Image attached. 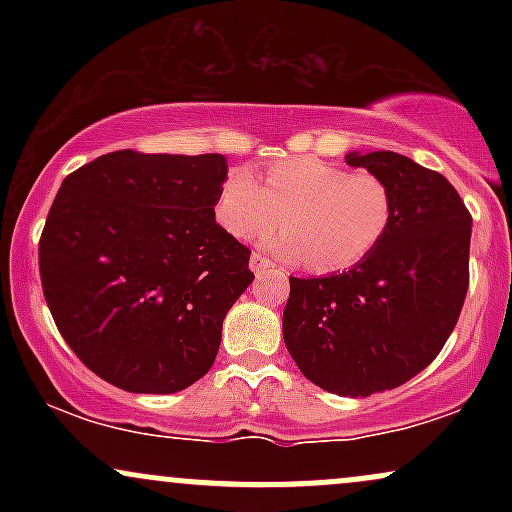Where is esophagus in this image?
Instances as JSON below:
<instances>
[{
  "label": "esophagus",
  "mask_w": 512,
  "mask_h": 512,
  "mask_svg": "<svg viewBox=\"0 0 512 512\" xmlns=\"http://www.w3.org/2000/svg\"><path fill=\"white\" fill-rule=\"evenodd\" d=\"M272 267V260H269V257H264L262 252H252L250 255V269L255 274H262V272H267V269Z\"/></svg>",
  "instance_id": "34e87169"
}]
</instances>
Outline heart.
Wrapping results in <instances>:
<instances>
[{
    "instance_id": "heart-1",
    "label": "heart",
    "mask_w": 512,
    "mask_h": 512,
    "mask_svg": "<svg viewBox=\"0 0 512 512\" xmlns=\"http://www.w3.org/2000/svg\"><path fill=\"white\" fill-rule=\"evenodd\" d=\"M216 221L231 236L264 238L286 231L269 248L313 272H342L380 248L392 219L395 192L375 173H351L320 158L272 163L264 187L248 168H233L216 197Z\"/></svg>"
}]
</instances>
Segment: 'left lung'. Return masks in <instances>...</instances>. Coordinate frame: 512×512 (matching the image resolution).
<instances>
[{"instance_id": "1", "label": "left lung", "mask_w": 512, "mask_h": 512, "mask_svg": "<svg viewBox=\"0 0 512 512\" xmlns=\"http://www.w3.org/2000/svg\"><path fill=\"white\" fill-rule=\"evenodd\" d=\"M395 192L380 248L349 272L291 276L284 342L310 383L339 397L395 390L440 354L469 289L472 214L436 170L395 151L349 154Z\"/></svg>"}]
</instances>
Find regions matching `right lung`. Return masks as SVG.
Listing matches in <instances>:
<instances>
[{
  "instance_id": "obj_1",
  "label": "right lung",
  "mask_w": 512,
  "mask_h": 512,
  "mask_svg": "<svg viewBox=\"0 0 512 512\" xmlns=\"http://www.w3.org/2000/svg\"><path fill=\"white\" fill-rule=\"evenodd\" d=\"M221 154L122 149L62 180L38 243L57 330L88 370L127 392L170 395L214 363L250 248L214 219Z\"/></svg>"
}]
</instances>
